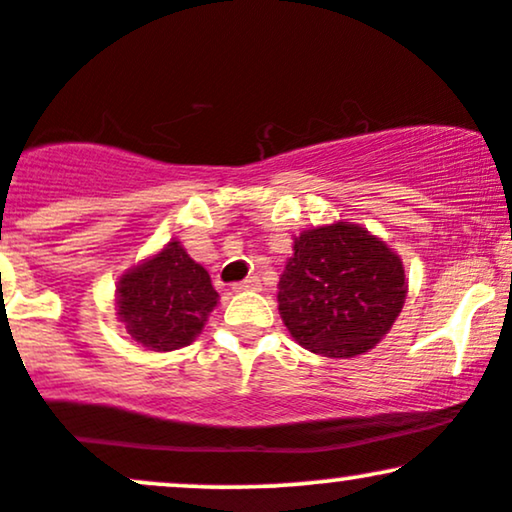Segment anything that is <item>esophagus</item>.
Instances as JSON below:
<instances>
[{
    "mask_svg": "<svg viewBox=\"0 0 512 512\" xmlns=\"http://www.w3.org/2000/svg\"><path fill=\"white\" fill-rule=\"evenodd\" d=\"M257 288H260V279L257 276H248L245 281L233 283V291H257Z\"/></svg>",
    "mask_w": 512,
    "mask_h": 512,
    "instance_id": "1",
    "label": "esophagus"
}]
</instances>
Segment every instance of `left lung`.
I'll return each instance as SVG.
<instances>
[{
  "label": "left lung",
  "mask_w": 512,
  "mask_h": 512,
  "mask_svg": "<svg viewBox=\"0 0 512 512\" xmlns=\"http://www.w3.org/2000/svg\"><path fill=\"white\" fill-rule=\"evenodd\" d=\"M408 293L400 257L350 221L293 238L279 281V312L310 353L355 357L391 331Z\"/></svg>",
  "instance_id": "left-lung-1"
}]
</instances>
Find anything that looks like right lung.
I'll list each match as a JSON object with an SVG mask.
<instances>
[{
  "label": "right lung",
  "instance_id": "obj_1",
  "mask_svg": "<svg viewBox=\"0 0 512 512\" xmlns=\"http://www.w3.org/2000/svg\"><path fill=\"white\" fill-rule=\"evenodd\" d=\"M207 269L178 240L128 269L116 283V315L133 341L169 353L190 346L217 307Z\"/></svg>",
  "mask_w": 512,
  "mask_h": 512
}]
</instances>
